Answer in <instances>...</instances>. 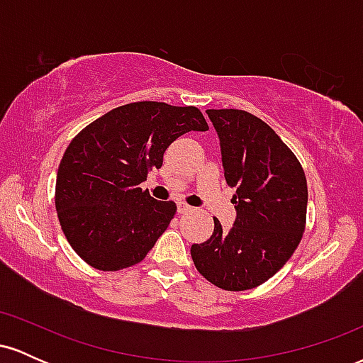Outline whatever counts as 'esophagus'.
<instances>
[{
	"label": "esophagus",
	"instance_id": "34e87169",
	"mask_svg": "<svg viewBox=\"0 0 363 363\" xmlns=\"http://www.w3.org/2000/svg\"><path fill=\"white\" fill-rule=\"evenodd\" d=\"M177 211H179V213H182V215H184V213H191V211H193V208L184 205V203H179V205H177Z\"/></svg>",
	"mask_w": 363,
	"mask_h": 363
}]
</instances>
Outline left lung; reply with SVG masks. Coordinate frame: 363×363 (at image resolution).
Listing matches in <instances>:
<instances>
[{
  "mask_svg": "<svg viewBox=\"0 0 363 363\" xmlns=\"http://www.w3.org/2000/svg\"><path fill=\"white\" fill-rule=\"evenodd\" d=\"M218 133L225 181L237 218L191 245L194 266L218 289L259 286L280 272L306 230L307 181L301 162L264 121L239 109H208Z\"/></svg>",
  "mask_w": 363,
  "mask_h": 363,
  "instance_id": "obj_1",
  "label": "left lung"
}]
</instances>
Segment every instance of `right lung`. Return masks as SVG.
Returning a JSON list of instances; mask_svg holds the SVG:
<instances>
[{"mask_svg":"<svg viewBox=\"0 0 363 363\" xmlns=\"http://www.w3.org/2000/svg\"><path fill=\"white\" fill-rule=\"evenodd\" d=\"M198 107L133 102L83 128L61 158L56 211L73 251L91 268L118 272L145 259L176 215L140 187L172 141L206 131Z\"/></svg>","mask_w":363,"mask_h":363,"instance_id":"right-lung-1","label":"right lung"}]
</instances>
